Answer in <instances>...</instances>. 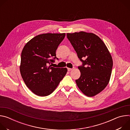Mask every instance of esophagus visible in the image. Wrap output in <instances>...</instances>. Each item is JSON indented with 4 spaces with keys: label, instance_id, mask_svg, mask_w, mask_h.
<instances>
[{
    "label": "esophagus",
    "instance_id": "1",
    "mask_svg": "<svg viewBox=\"0 0 130 130\" xmlns=\"http://www.w3.org/2000/svg\"><path fill=\"white\" fill-rule=\"evenodd\" d=\"M67 70H68V71H70L72 70V68H67Z\"/></svg>",
    "mask_w": 130,
    "mask_h": 130
}]
</instances>
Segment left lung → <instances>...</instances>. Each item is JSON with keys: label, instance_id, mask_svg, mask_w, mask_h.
<instances>
[{"label": "left lung", "instance_id": "8db88e82", "mask_svg": "<svg viewBox=\"0 0 130 130\" xmlns=\"http://www.w3.org/2000/svg\"><path fill=\"white\" fill-rule=\"evenodd\" d=\"M67 38L82 62V65L78 67L81 76L76 80L77 85L86 96H94L109 81L113 67L112 56L104 42L94 33L83 31L67 33Z\"/></svg>", "mask_w": 130, "mask_h": 130}]
</instances>
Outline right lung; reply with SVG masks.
Segmentation results:
<instances>
[{"instance_id": "right-lung-1", "label": "right lung", "mask_w": 130, "mask_h": 130, "mask_svg": "<svg viewBox=\"0 0 130 130\" xmlns=\"http://www.w3.org/2000/svg\"><path fill=\"white\" fill-rule=\"evenodd\" d=\"M65 33H45L35 36L24 46L20 71L27 86L36 95L51 94L67 72L66 68L51 67L56 50Z\"/></svg>"}]
</instances>
